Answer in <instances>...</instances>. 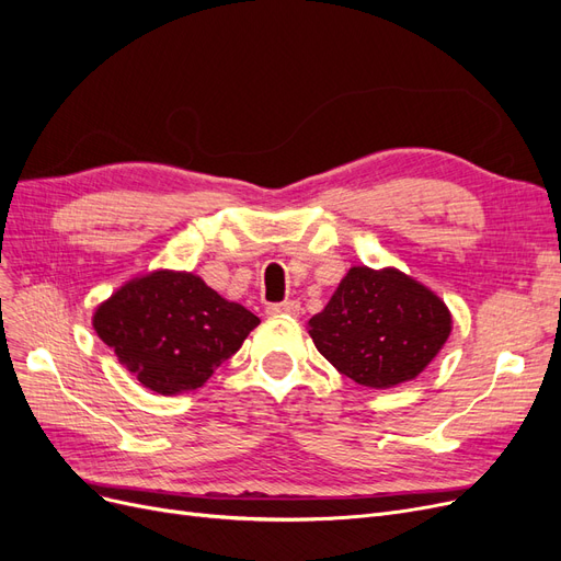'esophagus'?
<instances>
[{"label":"esophagus","mask_w":561,"mask_h":561,"mask_svg":"<svg viewBox=\"0 0 561 561\" xmlns=\"http://www.w3.org/2000/svg\"><path fill=\"white\" fill-rule=\"evenodd\" d=\"M301 311L299 301L295 299H287L283 304H271V307H266V313L268 316H287V318H297Z\"/></svg>","instance_id":"34e87169"}]
</instances>
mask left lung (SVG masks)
Returning a JSON list of instances; mask_svg holds the SVG:
<instances>
[{"label":"left lung","instance_id":"1","mask_svg":"<svg viewBox=\"0 0 561 561\" xmlns=\"http://www.w3.org/2000/svg\"><path fill=\"white\" fill-rule=\"evenodd\" d=\"M449 332L447 304L393 266L348 268L309 320L316 348L355 383L379 390L416 379Z\"/></svg>","mask_w":561,"mask_h":561}]
</instances>
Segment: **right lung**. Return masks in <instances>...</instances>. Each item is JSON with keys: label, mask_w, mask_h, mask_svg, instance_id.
Masks as SVG:
<instances>
[{"label": "right lung", "mask_w": 561, "mask_h": 561, "mask_svg": "<svg viewBox=\"0 0 561 561\" xmlns=\"http://www.w3.org/2000/svg\"><path fill=\"white\" fill-rule=\"evenodd\" d=\"M260 318L190 271H151L124 283L93 313V330L130 375L159 396L206 383Z\"/></svg>", "instance_id": "1"}]
</instances>
